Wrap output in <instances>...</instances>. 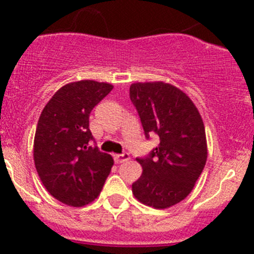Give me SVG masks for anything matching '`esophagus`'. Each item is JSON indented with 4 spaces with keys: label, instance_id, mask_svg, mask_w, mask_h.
Returning a JSON list of instances; mask_svg holds the SVG:
<instances>
[{
    "label": "esophagus",
    "instance_id": "obj_1",
    "mask_svg": "<svg viewBox=\"0 0 254 254\" xmlns=\"http://www.w3.org/2000/svg\"><path fill=\"white\" fill-rule=\"evenodd\" d=\"M130 158L129 153H122V155H114V162L115 163H122L124 161H127Z\"/></svg>",
    "mask_w": 254,
    "mask_h": 254
}]
</instances>
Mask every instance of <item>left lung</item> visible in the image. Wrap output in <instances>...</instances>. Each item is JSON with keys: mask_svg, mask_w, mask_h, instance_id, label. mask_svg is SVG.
<instances>
[{"mask_svg": "<svg viewBox=\"0 0 254 254\" xmlns=\"http://www.w3.org/2000/svg\"><path fill=\"white\" fill-rule=\"evenodd\" d=\"M130 99L146 139L153 132L160 137L150 155L136 158L142 175L132 183V194L155 209L176 205L193 190L206 163L203 119L183 91L165 82L132 83Z\"/></svg>", "mask_w": 254, "mask_h": 254, "instance_id": "obj_1", "label": "left lung"}]
</instances>
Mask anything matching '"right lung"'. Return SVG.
<instances>
[{
  "mask_svg": "<svg viewBox=\"0 0 254 254\" xmlns=\"http://www.w3.org/2000/svg\"><path fill=\"white\" fill-rule=\"evenodd\" d=\"M112 89L106 82H71L51 97L40 114L33 151L35 168L49 193L66 205L92 203L111 173L113 157L91 142L89 114Z\"/></svg>",
  "mask_w": 254,
  "mask_h": 254,
  "instance_id": "right-lung-1",
  "label": "right lung"
}]
</instances>
